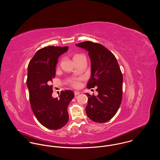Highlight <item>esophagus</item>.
Listing matches in <instances>:
<instances>
[{
	"instance_id": "obj_1",
	"label": "esophagus",
	"mask_w": 160,
	"mask_h": 160,
	"mask_svg": "<svg viewBox=\"0 0 160 160\" xmlns=\"http://www.w3.org/2000/svg\"><path fill=\"white\" fill-rule=\"evenodd\" d=\"M74 93V95H75V96L78 95H79V94H80V92L78 91H75Z\"/></svg>"
}]
</instances>
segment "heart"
I'll return each instance as SVG.
<instances>
[{
	"label": "heart",
	"mask_w": 160,
	"mask_h": 160,
	"mask_svg": "<svg viewBox=\"0 0 160 160\" xmlns=\"http://www.w3.org/2000/svg\"><path fill=\"white\" fill-rule=\"evenodd\" d=\"M83 55L81 54H76L74 55L73 57V60H76L78 58H79L80 57H82ZM82 80V78H73L72 79H71V82H70V84L71 86L76 89H78L79 88H80L81 83V81Z\"/></svg>",
	"instance_id": "obj_1"
}]
</instances>
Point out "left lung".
<instances>
[{
  "instance_id": "left-lung-1",
  "label": "left lung",
  "mask_w": 160,
  "mask_h": 160,
  "mask_svg": "<svg viewBox=\"0 0 160 160\" xmlns=\"http://www.w3.org/2000/svg\"><path fill=\"white\" fill-rule=\"evenodd\" d=\"M76 46L89 52L91 62V77L88 88L97 87V96L88 97L86 111L88 116L96 122L110 120L118 112L122 97V74L114 55L105 47L91 41Z\"/></svg>"
}]
</instances>
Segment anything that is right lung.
<instances>
[{
    "mask_svg": "<svg viewBox=\"0 0 160 160\" xmlns=\"http://www.w3.org/2000/svg\"><path fill=\"white\" fill-rule=\"evenodd\" d=\"M68 47L48 46L39 50L28 67L26 84L31 109L39 122L49 129L57 130L68 121V105L74 94L62 91L59 98L52 97V79L59 57Z\"/></svg>",
    "mask_w": 160,
    "mask_h": 160,
    "instance_id": "1",
    "label": "right lung"
}]
</instances>
